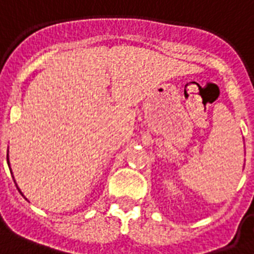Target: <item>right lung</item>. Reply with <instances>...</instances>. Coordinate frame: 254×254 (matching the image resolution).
<instances>
[{
	"mask_svg": "<svg viewBox=\"0 0 254 254\" xmlns=\"http://www.w3.org/2000/svg\"><path fill=\"white\" fill-rule=\"evenodd\" d=\"M7 163H9V155H7ZM18 191H19V189H18ZM19 192H21V191H19ZM22 193V192H21Z\"/></svg>",
	"mask_w": 254,
	"mask_h": 254,
	"instance_id": "obj_1",
	"label": "right lung"
}]
</instances>
